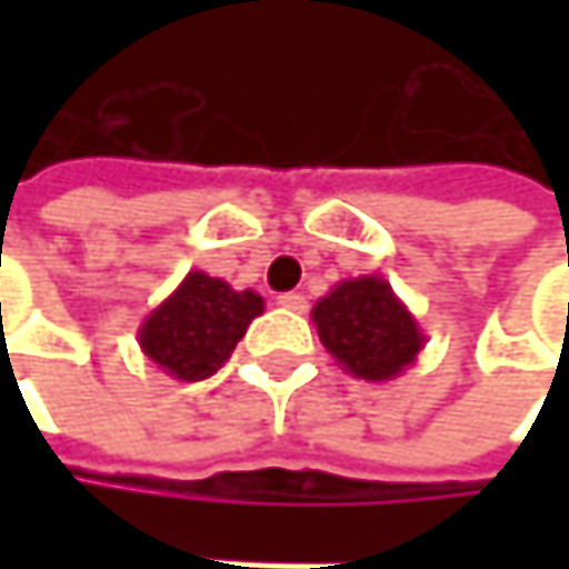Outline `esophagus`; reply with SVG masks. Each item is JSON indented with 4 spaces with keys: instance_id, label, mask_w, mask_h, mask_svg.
Returning <instances> with one entry per match:
<instances>
[{
    "instance_id": "1",
    "label": "esophagus",
    "mask_w": 569,
    "mask_h": 569,
    "mask_svg": "<svg viewBox=\"0 0 569 569\" xmlns=\"http://www.w3.org/2000/svg\"><path fill=\"white\" fill-rule=\"evenodd\" d=\"M277 302H280L283 309H289V312H306V296H302V292H283Z\"/></svg>"
}]
</instances>
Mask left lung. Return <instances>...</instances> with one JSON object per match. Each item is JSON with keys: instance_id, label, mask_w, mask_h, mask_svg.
<instances>
[{"instance_id": "obj_1", "label": "left lung", "mask_w": 569, "mask_h": 569, "mask_svg": "<svg viewBox=\"0 0 569 569\" xmlns=\"http://www.w3.org/2000/svg\"><path fill=\"white\" fill-rule=\"evenodd\" d=\"M312 322L326 352L356 379H398L425 349V332L382 277L336 283L316 306Z\"/></svg>"}]
</instances>
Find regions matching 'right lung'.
<instances>
[{"instance_id":"1","label":"right lung","mask_w":569,"mask_h":569,"mask_svg":"<svg viewBox=\"0 0 569 569\" xmlns=\"http://www.w3.org/2000/svg\"><path fill=\"white\" fill-rule=\"evenodd\" d=\"M260 312V292L233 289L227 280L190 270L171 296L148 312L138 329V346L177 382H200L230 359Z\"/></svg>"}]
</instances>
